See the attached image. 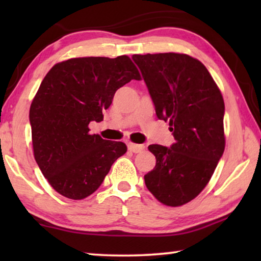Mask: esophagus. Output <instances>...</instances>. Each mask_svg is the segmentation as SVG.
<instances>
[{
	"instance_id": "esophagus-1",
	"label": "esophagus",
	"mask_w": 261,
	"mask_h": 261,
	"mask_svg": "<svg viewBox=\"0 0 261 261\" xmlns=\"http://www.w3.org/2000/svg\"><path fill=\"white\" fill-rule=\"evenodd\" d=\"M127 148H129V151L134 152V153H140L141 151H144L145 146L144 145H137L134 143H129L127 144Z\"/></svg>"
}]
</instances>
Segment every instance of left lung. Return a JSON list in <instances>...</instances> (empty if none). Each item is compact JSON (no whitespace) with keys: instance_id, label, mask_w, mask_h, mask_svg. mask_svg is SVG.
Here are the masks:
<instances>
[{"instance_id":"8db88e82","label":"left lung","mask_w":261,"mask_h":261,"mask_svg":"<svg viewBox=\"0 0 261 261\" xmlns=\"http://www.w3.org/2000/svg\"><path fill=\"white\" fill-rule=\"evenodd\" d=\"M159 120L169 122L175 143L149 145L155 167L145 184L167 206L194 199L210 182L224 151L222 94L208 70L187 54L134 55Z\"/></svg>"}]
</instances>
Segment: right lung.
Segmentation results:
<instances>
[{
	"label": "right lung",
	"instance_id": "right-lung-1",
	"mask_svg": "<svg viewBox=\"0 0 261 261\" xmlns=\"http://www.w3.org/2000/svg\"><path fill=\"white\" fill-rule=\"evenodd\" d=\"M140 74L129 56L78 57L55 64L30 108L34 159L53 189L81 200L102 184L126 152L122 141L90 135V122L103 120L115 92Z\"/></svg>",
	"mask_w": 261,
	"mask_h": 261
}]
</instances>
